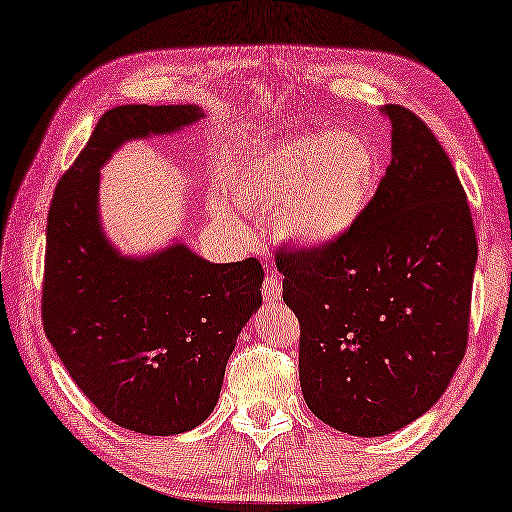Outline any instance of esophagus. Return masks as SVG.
<instances>
[{
    "label": "esophagus",
    "instance_id": "34e87169",
    "mask_svg": "<svg viewBox=\"0 0 512 512\" xmlns=\"http://www.w3.org/2000/svg\"><path fill=\"white\" fill-rule=\"evenodd\" d=\"M262 294H264V299L269 301V303L280 301V296H282V280L278 276H266L264 287H262Z\"/></svg>",
    "mask_w": 512,
    "mask_h": 512
}]
</instances>
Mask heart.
Listing matches in <instances>:
<instances>
[{
  "label": "heart",
  "mask_w": 512,
  "mask_h": 512,
  "mask_svg": "<svg viewBox=\"0 0 512 512\" xmlns=\"http://www.w3.org/2000/svg\"><path fill=\"white\" fill-rule=\"evenodd\" d=\"M381 177L379 154L361 133L308 131L250 149L225 172L223 186L246 216H273L285 243L324 250L347 239L368 213ZM220 223L232 213L213 202Z\"/></svg>",
  "instance_id": "1"
}]
</instances>
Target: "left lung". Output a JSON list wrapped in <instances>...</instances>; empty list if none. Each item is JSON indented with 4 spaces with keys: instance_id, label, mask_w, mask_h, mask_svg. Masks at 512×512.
Wrapping results in <instances>:
<instances>
[{
    "instance_id": "left-lung-1",
    "label": "left lung",
    "mask_w": 512,
    "mask_h": 512,
    "mask_svg": "<svg viewBox=\"0 0 512 512\" xmlns=\"http://www.w3.org/2000/svg\"><path fill=\"white\" fill-rule=\"evenodd\" d=\"M391 163L361 225L331 248L280 250L301 324L299 377L319 421L384 437L430 411L467 349L478 259L455 167L414 112L384 105Z\"/></svg>"
}]
</instances>
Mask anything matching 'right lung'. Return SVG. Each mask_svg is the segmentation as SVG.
Segmentation results:
<instances>
[{"label": "right lung", "instance_id": "right-lung-1", "mask_svg": "<svg viewBox=\"0 0 512 512\" xmlns=\"http://www.w3.org/2000/svg\"><path fill=\"white\" fill-rule=\"evenodd\" d=\"M204 119L200 105H119L61 177L48 213L43 329L80 391L126 430L170 437L207 421L227 358L262 305L257 259L213 264L172 239L121 253L101 218V167L133 140Z\"/></svg>", "mask_w": 512, "mask_h": 512}]
</instances>
